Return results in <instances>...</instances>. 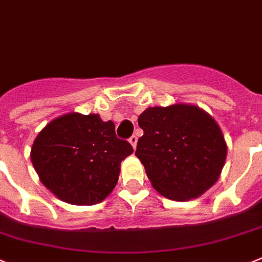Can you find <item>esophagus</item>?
<instances>
[{
	"instance_id": "obj_1",
	"label": "esophagus",
	"mask_w": 262,
	"mask_h": 262,
	"mask_svg": "<svg viewBox=\"0 0 262 262\" xmlns=\"http://www.w3.org/2000/svg\"><path fill=\"white\" fill-rule=\"evenodd\" d=\"M129 142H130V145L133 146V148H136V146H137V137L136 136H132L130 138H129Z\"/></svg>"
}]
</instances>
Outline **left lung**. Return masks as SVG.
Instances as JSON below:
<instances>
[{
	"mask_svg": "<svg viewBox=\"0 0 262 262\" xmlns=\"http://www.w3.org/2000/svg\"><path fill=\"white\" fill-rule=\"evenodd\" d=\"M138 125L143 136L136 156L159 194L186 202L217 182L227 146L219 124L204 110L183 103L148 107Z\"/></svg>",
	"mask_w": 262,
	"mask_h": 262,
	"instance_id": "obj_1",
	"label": "left lung"
}]
</instances>
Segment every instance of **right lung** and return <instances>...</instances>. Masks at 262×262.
I'll return each instance as SVG.
<instances>
[{"mask_svg":"<svg viewBox=\"0 0 262 262\" xmlns=\"http://www.w3.org/2000/svg\"><path fill=\"white\" fill-rule=\"evenodd\" d=\"M133 152L115 124L97 114L71 112L54 119L36 137L31 160L43 186L73 205H93L116 186L121 161Z\"/></svg>","mask_w":262,"mask_h":262,"instance_id":"right-lung-1","label":"right lung"}]
</instances>
